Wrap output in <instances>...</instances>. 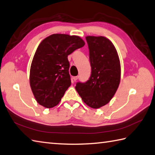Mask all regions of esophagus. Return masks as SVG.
I'll return each mask as SVG.
<instances>
[{"instance_id":"obj_1","label":"esophagus","mask_w":155,"mask_h":155,"mask_svg":"<svg viewBox=\"0 0 155 155\" xmlns=\"http://www.w3.org/2000/svg\"><path fill=\"white\" fill-rule=\"evenodd\" d=\"M78 76H77V77H72V79H73V81H77V80L78 79Z\"/></svg>"}]
</instances>
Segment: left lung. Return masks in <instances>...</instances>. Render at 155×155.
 I'll list each match as a JSON object with an SVG mask.
<instances>
[{
  "label": "left lung",
  "instance_id": "obj_1",
  "mask_svg": "<svg viewBox=\"0 0 155 155\" xmlns=\"http://www.w3.org/2000/svg\"><path fill=\"white\" fill-rule=\"evenodd\" d=\"M91 74L85 83H77L75 89L84 103L98 109L111 101L119 87L121 66L113 43L103 36H87Z\"/></svg>",
  "mask_w": 155,
  "mask_h": 155
}]
</instances>
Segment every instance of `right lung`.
<instances>
[{"label": "right lung", "mask_w": 155, "mask_h": 155, "mask_svg": "<svg viewBox=\"0 0 155 155\" xmlns=\"http://www.w3.org/2000/svg\"><path fill=\"white\" fill-rule=\"evenodd\" d=\"M85 43L77 35L52 34L36 50L30 68L29 83L36 101L51 108L61 101L71 86L68 56Z\"/></svg>", "instance_id": "add662e5"}]
</instances>
